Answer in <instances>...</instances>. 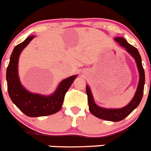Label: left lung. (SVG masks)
<instances>
[{"mask_svg":"<svg viewBox=\"0 0 151 151\" xmlns=\"http://www.w3.org/2000/svg\"><path fill=\"white\" fill-rule=\"evenodd\" d=\"M114 40L120 45L126 49L127 51L135 59L136 62H137V68H138L139 73V81L138 87H137V90L134 98L126 106L123 107V108L119 109H104L98 106L95 104L92 92L88 86H86V91L88 98L89 111L94 116L104 120L118 122L126 118L127 116L129 115L139 104L140 101L142 98L143 92H144L145 70L142 67V64L141 56H140L138 50L133 45L128 44V42L123 37H117Z\"/></svg>","mask_w":151,"mask_h":151,"instance_id":"left-lung-1","label":"left lung"}]
</instances>
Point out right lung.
<instances>
[{"label": "right lung", "mask_w": 151, "mask_h": 151, "mask_svg": "<svg viewBox=\"0 0 151 151\" xmlns=\"http://www.w3.org/2000/svg\"><path fill=\"white\" fill-rule=\"evenodd\" d=\"M34 37V36H30L14 47L6 69L9 95L16 106L25 115L31 117L47 116L58 112L62 109L65 94L76 78V76H73L62 81L56 92L48 97L31 93L25 89L17 74L18 58L23 49Z\"/></svg>", "instance_id": "obj_1"}]
</instances>
